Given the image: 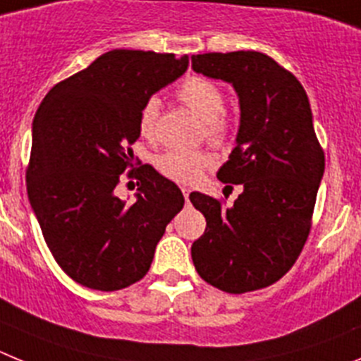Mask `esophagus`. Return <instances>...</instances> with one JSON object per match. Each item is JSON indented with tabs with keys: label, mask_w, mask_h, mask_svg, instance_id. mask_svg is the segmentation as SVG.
I'll list each match as a JSON object with an SVG mask.
<instances>
[{
	"label": "esophagus",
	"mask_w": 361,
	"mask_h": 361,
	"mask_svg": "<svg viewBox=\"0 0 361 361\" xmlns=\"http://www.w3.org/2000/svg\"><path fill=\"white\" fill-rule=\"evenodd\" d=\"M181 192H183V196H185V200L188 201V194H190V190H188V188H181Z\"/></svg>",
	"instance_id": "obj_1"
}]
</instances>
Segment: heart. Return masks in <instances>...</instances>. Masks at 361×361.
Returning <instances> with one entry per match:
<instances>
[{"instance_id": "heart-1", "label": "heart", "mask_w": 361, "mask_h": 361, "mask_svg": "<svg viewBox=\"0 0 361 361\" xmlns=\"http://www.w3.org/2000/svg\"><path fill=\"white\" fill-rule=\"evenodd\" d=\"M178 97L197 118L204 122V135L212 142H219L226 135V122L223 118L225 111V95L216 82L203 77H192L185 80L178 90ZM160 113V99L149 97L138 118V129L144 138L157 135V120ZM212 164L210 154L203 151H167L158 158V169L167 178L180 183H194L201 176L204 167Z\"/></svg>"}]
</instances>
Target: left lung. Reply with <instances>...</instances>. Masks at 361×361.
Here are the masks:
<instances>
[{
  "label": "left lung",
  "instance_id": "1",
  "mask_svg": "<svg viewBox=\"0 0 361 361\" xmlns=\"http://www.w3.org/2000/svg\"><path fill=\"white\" fill-rule=\"evenodd\" d=\"M192 70L235 90V147L217 178L243 187L232 207L190 194L207 219L190 248L192 262L203 281L226 293L261 290L295 264L310 235L326 167L310 99L297 77L261 51L192 55Z\"/></svg>",
  "mask_w": 361,
  "mask_h": 361
}]
</instances>
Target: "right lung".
I'll use <instances>...</instances> for the list:
<instances>
[{
	"label": "right lung",
	"mask_w": 361,
	"mask_h": 361,
	"mask_svg": "<svg viewBox=\"0 0 361 361\" xmlns=\"http://www.w3.org/2000/svg\"><path fill=\"white\" fill-rule=\"evenodd\" d=\"M188 57L111 50L55 84L32 124L27 190L44 241L64 274L99 291L140 281L165 226L183 209L176 183L151 165L135 203L120 200V174L133 167L131 145L145 100L180 79Z\"/></svg>",
	"instance_id": "add662e5"
}]
</instances>
